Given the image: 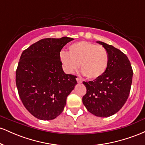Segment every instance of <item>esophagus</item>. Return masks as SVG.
<instances>
[{"mask_svg":"<svg viewBox=\"0 0 145 145\" xmlns=\"http://www.w3.org/2000/svg\"><path fill=\"white\" fill-rule=\"evenodd\" d=\"M76 80H77V82H78V83H82V80L80 79V78H76Z\"/></svg>","mask_w":145,"mask_h":145,"instance_id":"34e87169","label":"esophagus"}]
</instances>
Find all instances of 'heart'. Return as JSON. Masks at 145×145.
<instances>
[{
    "label": "heart",
    "instance_id": "obj_1",
    "mask_svg": "<svg viewBox=\"0 0 145 145\" xmlns=\"http://www.w3.org/2000/svg\"><path fill=\"white\" fill-rule=\"evenodd\" d=\"M68 50V53L62 51L60 54V59L68 74L76 70L79 65L82 73L88 79H97L106 72L109 54L103 46L82 41L71 44Z\"/></svg>",
    "mask_w": 145,
    "mask_h": 145
}]
</instances>
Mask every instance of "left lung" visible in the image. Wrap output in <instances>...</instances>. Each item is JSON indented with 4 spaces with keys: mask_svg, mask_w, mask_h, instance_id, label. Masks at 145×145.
Returning <instances> with one entry per match:
<instances>
[{
    "mask_svg": "<svg viewBox=\"0 0 145 145\" xmlns=\"http://www.w3.org/2000/svg\"><path fill=\"white\" fill-rule=\"evenodd\" d=\"M109 54L106 72L93 81L83 82L86 93L82 103L87 110L95 116L108 117L114 114L123 106L130 92L133 71L127 56L114 46L102 41Z\"/></svg>",
    "mask_w": 145,
    "mask_h": 145,
    "instance_id": "obj_1",
    "label": "left lung"
}]
</instances>
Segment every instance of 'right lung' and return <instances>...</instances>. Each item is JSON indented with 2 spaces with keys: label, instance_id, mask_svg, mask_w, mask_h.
Listing matches in <instances>:
<instances>
[{
  "label": "right lung",
  "instance_id": "add662e5",
  "mask_svg": "<svg viewBox=\"0 0 145 145\" xmlns=\"http://www.w3.org/2000/svg\"><path fill=\"white\" fill-rule=\"evenodd\" d=\"M73 38L41 39L23 51L16 82L20 97L35 117L52 120L61 114L67 96L77 84L76 76L63 71L60 52Z\"/></svg>",
  "mask_w": 145,
  "mask_h": 145
}]
</instances>
